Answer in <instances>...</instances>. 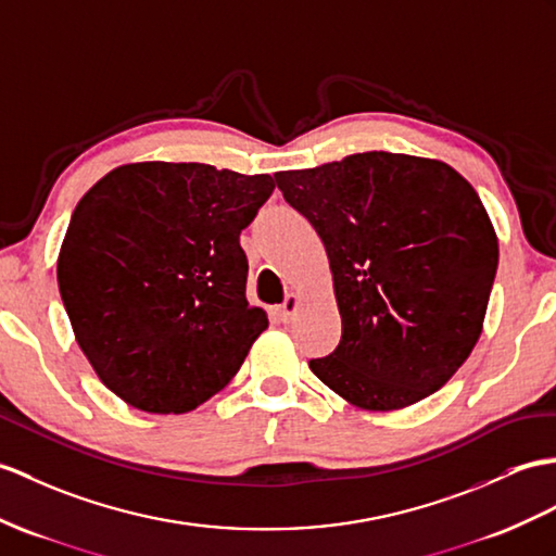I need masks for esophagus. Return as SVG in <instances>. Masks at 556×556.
Here are the masks:
<instances>
[{
    "label": "esophagus",
    "instance_id": "1",
    "mask_svg": "<svg viewBox=\"0 0 556 556\" xmlns=\"http://www.w3.org/2000/svg\"><path fill=\"white\" fill-rule=\"evenodd\" d=\"M300 306H302V296L296 294V292H290V294L286 296V302H282V306L278 308L280 320H282V323L292 320V316L296 314V311H300Z\"/></svg>",
    "mask_w": 556,
    "mask_h": 556
}]
</instances>
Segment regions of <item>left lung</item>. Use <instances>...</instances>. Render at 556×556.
Wrapping results in <instances>:
<instances>
[{
  "instance_id": "8db88e82",
  "label": "left lung",
  "mask_w": 556,
  "mask_h": 556,
  "mask_svg": "<svg viewBox=\"0 0 556 556\" xmlns=\"http://www.w3.org/2000/svg\"><path fill=\"white\" fill-rule=\"evenodd\" d=\"M274 176L323 240L342 318L311 372L372 413L439 391L479 342L497 270L473 186L441 160L387 151Z\"/></svg>"
}]
</instances>
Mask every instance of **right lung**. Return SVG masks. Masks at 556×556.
Returning <instances> with one entry per match:
<instances>
[{"instance_id":"add662e5","label":"right lung","mask_w":556,"mask_h":556,"mask_svg":"<svg viewBox=\"0 0 556 556\" xmlns=\"http://www.w3.org/2000/svg\"><path fill=\"white\" fill-rule=\"evenodd\" d=\"M276 181L200 162H129L77 202L59 290L99 380L143 413L181 415L222 391L266 328L245 296L240 231Z\"/></svg>"}]
</instances>
